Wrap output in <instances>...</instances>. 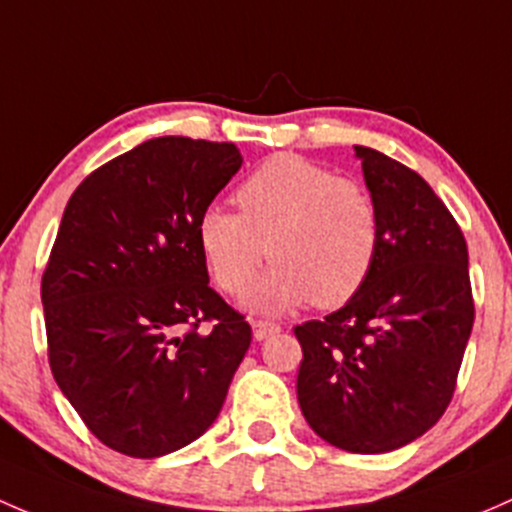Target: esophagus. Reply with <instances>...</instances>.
Here are the masks:
<instances>
[{
    "instance_id": "34e87169",
    "label": "esophagus",
    "mask_w": 512,
    "mask_h": 512,
    "mask_svg": "<svg viewBox=\"0 0 512 512\" xmlns=\"http://www.w3.org/2000/svg\"><path fill=\"white\" fill-rule=\"evenodd\" d=\"M251 328H254L256 340H266V337L281 333V325L271 323V320H251Z\"/></svg>"
}]
</instances>
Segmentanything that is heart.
Segmentation results:
<instances>
[{"label": "heart", "instance_id": "obj_1", "mask_svg": "<svg viewBox=\"0 0 512 512\" xmlns=\"http://www.w3.org/2000/svg\"><path fill=\"white\" fill-rule=\"evenodd\" d=\"M239 214L207 209L199 246L214 281L244 293L266 258L276 266L251 288L246 303L263 313L293 305L337 308L370 278L382 221L370 189L298 155L263 162L236 189Z\"/></svg>", "mask_w": 512, "mask_h": 512}]
</instances>
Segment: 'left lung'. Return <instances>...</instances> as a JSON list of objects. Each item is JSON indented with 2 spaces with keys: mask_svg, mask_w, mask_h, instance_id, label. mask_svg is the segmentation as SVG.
I'll return each instance as SVG.
<instances>
[{
  "mask_svg": "<svg viewBox=\"0 0 512 512\" xmlns=\"http://www.w3.org/2000/svg\"><path fill=\"white\" fill-rule=\"evenodd\" d=\"M382 236L365 286L295 325L300 412L328 444L387 453L431 429L456 392L473 293L461 226L414 170L355 145Z\"/></svg>",
  "mask_w": 512,
  "mask_h": 512,
  "instance_id": "left-lung-1",
  "label": "left lung"
}]
</instances>
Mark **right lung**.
I'll return each instance as SVG.
<instances>
[{
    "mask_svg": "<svg viewBox=\"0 0 512 512\" xmlns=\"http://www.w3.org/2000/svg\"><path fill=\"white\" fill-rule=\"evenodd\" d=\"M239 167L234 142L170 135L105 162L68 199L41 276L49 365L108 449L165 456L221 412L251 325L209 286L197 229Z\"/></svg>",
    "mask_w": 512,
    "mask_h": 512,
    "instance_id": "1",
    "label": "right lung"
}]
</instances>
